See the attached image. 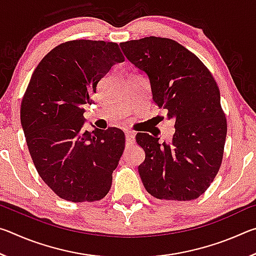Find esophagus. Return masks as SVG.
<instances>
[{"mask_svg":"<svg viewBox=\"0 0 256 256\" xmlns=\"http://www.w3.org/2000/svg\"><path fill=\"white\" fill-rule=\"evenodd\" d=\"M125 142H126V146L134 144V133L131 131L125 132Z\"/></svg>","mask_w":256,"mask_h":256,"instance_id":"34e87169","label":"esophagus"}]
</instances>
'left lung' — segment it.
<instances>
[{
    "label": "left lung",
    "instance_id": "1",
    "mask_svg": "<svg viewBox=\"0 0 256 256\" xmlns=\"http://www.w3.org/2000/svg\"><path fill=\"white\" fill-rule=\"evenodd\" d=\"M120 46L148 76L154 102L175 120L170 144L148 133L136 136L146 154L138 174L146 192L159 200L198 198L218 174L227 136L216 82L198 56L170 38L151 36Z\"/></svg>",
    "mask_w": 256,
    "mask_h": 256
}]
</instances>
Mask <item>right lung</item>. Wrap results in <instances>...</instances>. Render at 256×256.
<instances>
[{"instance_id": "right-lung-1", "label": "right lung", "mask_w": 256, "mask_h": 256, "mask_svg": "<svg viewBox=\"0 0 256 256\" xmlns=\"http://www.w3.org/2000/svg\"><path fill=\"white\" fill-rule=\"evenodd\" d=\"M124 56L116 42L71 40L52 50L32 76L20 108L30 156L42 180L60 198L102 200L125 146L122 130L84 128V105Z\"/></svg>"}]
</instances>
